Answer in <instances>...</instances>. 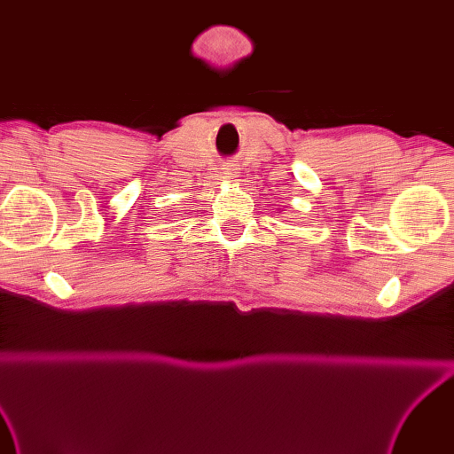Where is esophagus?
I'll return each mask as SVG.
<instances>
[{"label":"esophagus","mask_w":454,"mask_h":454,"mask_svg":"<svg viewBox=\"0 0 454 454\" xmlns=\"http://www.w3.org/2000/svg\"><path fill=\"white\" fill-rule=\"evenodd\" d=\"M222 169H224V176H226V177H236V173H238L236 163H230V166L222 168Z\"/></svg>","instance_id":"obj_1"}]
</instances>
